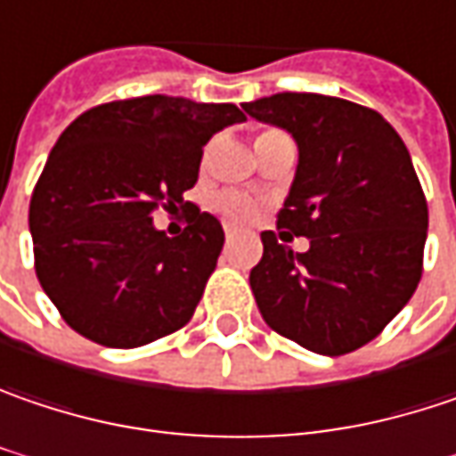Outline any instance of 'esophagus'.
<instances>
[{
  "instance_id": "esophagus-1",
  "label": "esophagus",
  "mask_w": 456,
  "mask_h": 456,
  "mask_svg": "<svg viewBox=\"0 0 456 456\" xmlns=\"http://www.w3.org/2000/svg\"><path fill=\"white\" fill-rule=\"evenodd\" d=\"M234 234H237L234 229H232V227H224V237H227V242H232V240H234Z\"/></svg>"
}]
</instances>
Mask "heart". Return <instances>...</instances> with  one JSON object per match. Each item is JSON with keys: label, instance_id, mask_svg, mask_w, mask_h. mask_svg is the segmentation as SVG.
Listing matches in <instances>:
<instances>
[{"label": "heart", "instance_id": "obj_1", "mask_svg": "<svg viewBox=\"0 0 456 456\" xmlns=\"http://www.w3.org/2000/svg\"><path fill=\"white\" fill-rule=\"evenodd\" d=\"M263 134H271V131H263ZM211 208H214L222 219L232 222V224H245V222H250L255 216V211H257V206H255L253 199H248V196H242V193H234V191H224V193L214 196V199H211Z\"/></svg>", "mask_w": 456, "mask_h": 456}]
</instances>
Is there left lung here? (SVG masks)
<instances>
[{"label":"left lung","instance_id":"1","mask_svg":"<svg viewBox=\"0 0 456 456\" xmlns=\"http://www.w3.org/2000/svg\"><path fill=\"white\" fill-rule=\"evenodd\" d=\"M286 128L299 165L263 232L250 289L271 330L322 356L366 346L408 305L423 273L428 206L408 147L377 110L314 93L242 105ZM307 236V254L283 241Z\"/></svg>","mask_w":456,"mask_h":456}]
</instances>
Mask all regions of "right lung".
Masks as SVG:
<instances>
[{
	"instance_id": "add662e5",
	"label": "right lung",
	"mask_w": 456,
	"mask_h": 456,
	"mask_svg": "<svg viewBox=\"0 0 456 456\" xmlns=\"http://www.w3.org/2000/svg\"><path fill=\"white\" fill-rule=\"evenodd\" d=\"M245 121L232 102L142 94L90 108L51 149L30 199L36 273L71 330L139 348L180 330L199 307L224 245L216 216L183 201L206 142ZM180 205L177 238L151 214Z\"/></svg>"
}]
</instances>
